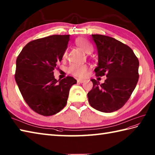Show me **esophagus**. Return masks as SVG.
Returning <instances> with one entry per match:
<instances>
[{
  "label": "esophagus",
  "instance_id": "obj_1",
  "mask_svg": "<svg viewBox=\"0 0 155 155\" xmlns=\"http://www.w3.org/2000/svg\"><path fill=\"white\" fill-rule=\"evenodd\" d=\"M77 81H78V83H84V82L85 81H86V80H82V79H78V80H77Z\"/></svg>",
  "mask_w": 155,
  "mask_h": 155
}]
</instances>
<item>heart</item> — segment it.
<instances>
[{
    "mask_svg": "<svg viewBox=\"0 0 155 155\" xmlns=\"http://www.w3.org/2000/svg\"><path fill=\"white\" fill-rule=\"evenodd\" d=\"M75 44L84 50L85 52L90 53L93 51V46L87 40L84 38H79L75 41ZM68 55L67 51H65L64 53V58H66ZM87 70V66L86 64H73L70 65L68 68V72L69 74L74 75V76L82 78L84 77L86 74Z\"/></svg>",
    "mask_w": 155,
    "mask_h": 155,
    "instance_id": "b5f03b06",
    "label": "heart"
}]
</instances>
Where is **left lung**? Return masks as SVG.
Wrapping results in <instances>:
<instances>
[{"label": "left lung", "mask_w": 155, "mask_h": 155, "mask_svg": "<svg viewBox=\"0 0 155 155\" xmlns=\"http://www.w3.org/2000/svg\"><path fill=\"white\" fill-rule=\"evenodd\" d=\"M98 55L96 76L106 75L100 84L91 80L93 87L87 93L90 106L98 111L112 112L121 108L130 98L139 78V61L130 47L114 38L91 35Z\"/></svg>", "instance_id": "1"}]
</instances>
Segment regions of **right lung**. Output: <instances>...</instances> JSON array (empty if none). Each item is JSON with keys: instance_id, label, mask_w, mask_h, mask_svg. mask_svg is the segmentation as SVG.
I'll list each match as a JSON object with an SVG mask.
<instances>
[{"instance_id": "1", "label": "right lung", "mask_w": 155, "mask_h": 155, "mask_svg": "<svg viewBox=\"0 0 155 155\" xmlns=\"http://www.w3.org/2000/svg\"><path fill=\"white\" fill-rule=\"evenodd\" d=\"M69 35H54L28 43L16 61L15 81L33 111L52 116L64 108L69 90L77 81L68 76L57 80L53 70L61 61Z\"/></svg>"}]
</instances>
